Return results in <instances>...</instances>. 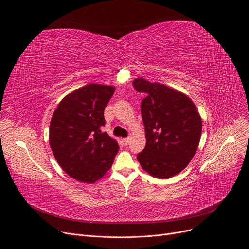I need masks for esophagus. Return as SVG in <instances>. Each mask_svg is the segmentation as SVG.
Wrapping results in <instances>:
<instances>
[{
    "label": "esophagus",
    "mask_w": 249,
    "mask_h": 249,
    "mask_svg": "<svg viewBox=\"0 0 249 249\" xmlns=\"http://www.w3.org/2000/svg\"><path fill=\"white\" fill-rule=\"evenodd\" d=\"M130 138L128 137V138H124V139H122V144L124 145V146H128L129 145V143H130Z\"/></svg>",
    "instance_id": "34e87169"
}]
</instances>
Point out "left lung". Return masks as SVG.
Listing matches in <instances>:
<instances>
[{
  "label": "left lung",
  "instance_id": "obj_1",
  "mask_svg": "<svg viewBox=\"0 0 249 249\" xmlns=\"http://www.w3.org/2000/svg\"><path fill=\"white\" fill-rule=\"evenodd\" d=\"M145 92L141 103L146 147L137 159L144 170L158 178H170L182 171L194 157L201 138L202 119L184 93L145 79L133 82Z\"/></svg>",
  "mask_w": 249,
  "mask_h": 249
}]
</instances>
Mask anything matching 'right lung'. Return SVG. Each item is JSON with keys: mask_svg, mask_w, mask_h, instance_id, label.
I'll return each instance as SVG.
<instances>
[{"mask_svg": "<svg viewBox=\"0 0 249 249\" xmlns=\"http://www.w3.org/2000/svg\"><path fill=\"white\" fill-rule=\"evenodd\" d=\"M115 88L87 85L65 96L54 111L49 143L62 169L73 178L94 183L108 171L119 150L106 132L104 109Z\"/></svg>", "mask_w": 249, "mask_h": 249, "instance_id": "add662e5", "label": "right lung"}]
</instances>
